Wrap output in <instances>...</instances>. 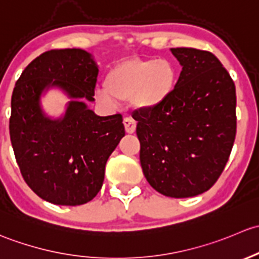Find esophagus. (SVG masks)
Returning <instances> with one entry per match:
<instances>
[{"label":"esophagus","instance_id":"1","mask_svg":"<svg viewBox=\"0 0 259 259\" xmlns=\"http://www.w3.org/2000/svg\"><path fill=\"white\" fill-rule=\"evenodd\" d=\"M123 124L127 133H133L136 131V124L137 123H136L135 119L131 118V117H126V118L123 119Z\"/></svg>","mask_w":259,"mask_h":259}]
</instances>
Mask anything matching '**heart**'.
Returning <instances> with one entry per match:
<instances>
[{"mask_svg": "<svg viewBox=\"0 0 259 259\" xmlns=\"http://www.w3.org/2000/svg\"><path fill=\"white\" fill-rule=\"evenodd\" d=\"M177 70L168 60L128 58L107 72L106 89L97 90V98L106 106L117 107L119 101H132L136 107L154 108L172 95Z\"/></svg>", "mask_w": 259, "mask_h": 259, "instance_id": "heart-1", "label": "heart"}]
</instances>
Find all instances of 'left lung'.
Returning <instances> with one entry per match:
<instances>
[{"label":"left lung","mask_w":259,"mask_h":259,"mask_svg":"<svg viewBox=\"0 0 259 259\" xmlns=\"http://www.w3.org/2000/svg\"><path fill=\"white\" fill-rule=\"evenodd\" d=\"M182 66L172 95L133 112L143 175L173 198L198 196L217 182L236 138V87L208 51L170 49Z\"/></svg>","instance_id":"obj_1"}]
</instances>
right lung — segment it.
I'll list each match as a JSON object with an SVG mask.
<instances>
[{
  "mask_svg": "<svg viewBox=\"0 0 259 259\" xmlns=\"http://www.w3.org/2000/svg\"><path fill=\"white\" fill-rule=\"evenodd\" d=\"M98 67L79 49L44 52L25 68L11 100L10 137L21 175L34 193L61 206H79L100 192L108 157L124 136L122 114L100 117L81 100L95 101ZM60 87L74 100L51 120L39 98Z\"/></svg>",
  "mask_w": 259,
  "mask_h": 259,
  "instance_id": "add662e5",
  "label": "right lung"
}]
</instances>
